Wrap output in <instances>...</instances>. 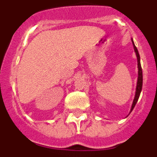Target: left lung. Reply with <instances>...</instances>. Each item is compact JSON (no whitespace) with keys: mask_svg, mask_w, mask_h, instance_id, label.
I'll list each match as a JSON object with an SVG mask.
<instances>
[{"mask_svg":"<svg viewBox=\"0 0 157 157\" xmlns=\"http://www.w3.org/2000/svg\"><path fill=\"white\" fill-rule=\"evenodd\" d=\"M132 43L133 45H134V52L136 53V56H137V59H138V82H137V87H136V92H135V96H134V101H133L132 106H131V109H130V112H132V110L134 109V106H135L136 103L138 102V100L139 98L140 94H141V89H142V69H141V63H140V56L139 53H138V48H136V46L134 45V43L132 40Z\"/></svg>","mask_w":157,"mask_h":157,"instance_id":"obj_1","label":"left lung"}]
</instances>
